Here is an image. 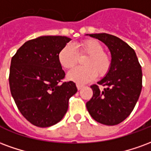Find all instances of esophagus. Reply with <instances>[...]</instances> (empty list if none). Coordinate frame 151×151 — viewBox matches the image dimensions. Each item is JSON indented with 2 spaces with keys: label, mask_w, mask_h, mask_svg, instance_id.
I'll return each mask as SVG.
<instances>
[{
  "label": "esophagus",
  "mask_w": 151,
  "mask_h": 151,
  "mask_svg": "<svg viewBox=\"0 0 151 151\" xmlns=\"http://www.w3.org/2000/svg\"><path fill=\"white\" fill-rule=\"evenodd\" d=\"M84 87L82 85H80V84H77V88H78V90H81V89H82Z\"/></svg>",
  "instance_id": "esophagus-1"
}]
</instances>
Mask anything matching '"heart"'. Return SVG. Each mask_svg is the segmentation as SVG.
Masks as SVG:
<instances>
[{
    "mask_svg": "<svg viewBox=\"0 0 151 151\" xmlns=\"http://www.w3.org/2000/svg\"><path fill=\"white\" fill-rule=\"evenodd\" d=\"M79 52L72 44H66L58 54L60 65L66 69H70L78 61V55H88L83 60L84 67L75 68L68 73V79L78 84H85L96 78L105 76L111 69V58L108 53L104 52V48L96 40H86L78 45Z\"/></svg>",
    "mask_w": 151,
    "mask_h": 151,
    "instance_id": "b5f03b06",
    "label": "heart"
}]
</instances>
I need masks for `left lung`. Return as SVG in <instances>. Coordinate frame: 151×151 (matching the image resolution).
I'll list each match as a JSON object with an SVG mask.
<instances>
[{
  "label": "left lung",
  "instance_id": "1",
  "mask_svg": "<svg viewBox=\"0 0 151 151\" xmlns=\"http://www.w3.org/2000/svg\"><path fill=\"white\" fill-rule=\"evenodd\" d=\"M105 43L111 55V67L98 82L104 86H91L93 96L86 103L92 118L106 125H116L129 116L142 87V72L134 50L120 38L106 33L90 34Z\"/></svg>",
  "mask_w": 151,
  "mask_h": 151
}]
</instances>
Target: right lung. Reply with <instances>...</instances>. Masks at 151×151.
<instances>
[{"instance_id": "obj_1", "label": "right lung", "mask_w": 151, "mask_h": 151, "mask_svg": "<svg viewBox=\"0 0 151 151\" xmlns=\"http://www.w3.org/2000/svg\"><path fill=\"white\" fill-rule=\"evenodd\" d=\"M70 40L66 36H40L26 42L12 57L11 95L22 115L35 126L46 128L60 121L69 98L78 91L72 81L60 83L65 73L58 54Z\"/></svg>"}]
</instances>
